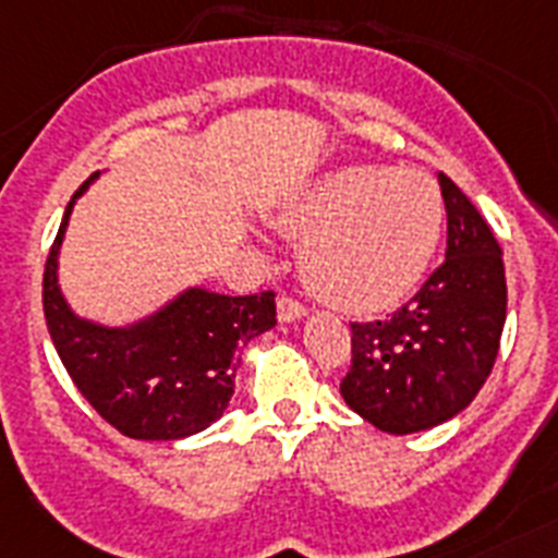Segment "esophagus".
<instances>
[{"instance_id": "34e87169", "label": "esophagus", "mask_w": 558, "mask_h": 558, "mask_svg": "<svg viewBox=\"0 0 558 558\" xmlns=\"http://www.w3.org/2000/svg\"><path fill=\"white\" fill-rule=\"evenodd\" d=\"M306 318V310L292 298H280L278 301V320L280 324H294V320Z\"/></svg>"}]
</instances>
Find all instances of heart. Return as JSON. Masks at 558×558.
<instances>
[{
    "instance_id": "b5f03b06",
    "label": "heart",
    "mask_w": 558,
    "mask_h": 558,
    "mask_svg": "<svg viewBox=\"0 0 558 558\" xmlns=\"http://www.w3.org/2000/svg\"><path fill=\"white\" fill-rule=\"evenodd\" d=\"M269 223L303 243V280L320 301L375 315L427 275L444 234V201L421 171L343 166L275 208Z\"/></svg>"
}]
</instances>
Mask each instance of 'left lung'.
<instances>
[{
	"instance_id": "obj_1",
	"label": "left lung",
	"mask_w": 558,
	"mask_h": 558,
	"mask_svg": "<svg viewBox=\"0 0 558 558\" xmlns=\"http://www.w3.org/2000/svg\"><path fill=\"white\" fill-rule=\"evenodd\" d=\"M447 255L392 318L352 324L341 396L389 436H410L473 404L499 355L507 318L501 248L468 194L438 174Z\"/></svg>"
}]
</instances>
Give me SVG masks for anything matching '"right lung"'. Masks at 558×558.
I'll return each mask as SVG.
<instances>
[{"mask_svg":"<svg viewBox=\"0 0 558 558\" xmlns=\"http://www.w3.org/2000/svg\"><path fill=\"white\" fill-rule=\"evenodd\" d=\"M71 197L45 264V320L71 381L94 410L137 441H180L211 427L234 396L238 350L269 332L275 294H229L185 287L157 310L102 324L68 303L59 283V255L76 201Z\"/></svg>","mask_w":558,"mask_h":558,"instance_id":"add662e5","label":"right lung"}]
</instances>
